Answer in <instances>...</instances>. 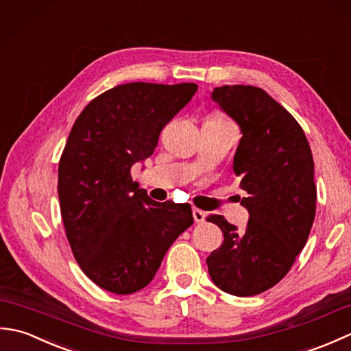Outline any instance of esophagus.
<instances>
[{
    "label": "esophagus",
    "mask_w": 351,
    "mask_h": 351,
    "mask_svg": "<svg viewBox=\"0 0 351 351\" xmlns=\"http://www.w3.org/2000/svg\"><path fill=\"white\" fill-rule=\"evenodd\" d=\"M193 217H195V221L197 223V225H200V223L205 221L206 214H205V211L197 210V208H195V210H193Z\"/></svg>",
    "instance_id": "34e87169"
}]
</instances>
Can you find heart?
<instances>
[{
	"label": "heart",
	"mask_w": 351,
	"mask_h": 351,
	"mask_svg": "<svg viewBox=\"0 0 351 351\" xmlns=\"http://www.w3.org/2000/svg\"><path fill=\"white\" fill-rule=\"evenodd\" d=\"M217 121H219V119H217Z\"/></svg>",
	"instance_id": "obj_1"
}]
</instances>
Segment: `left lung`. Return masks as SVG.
I'll list each match as a JSON object with an SVG mask.
<instances>
[{
	"mask_svg": "<svg viewBox=\"0 0 351 351\" xmlns=\"http://www.w3.org/2000/svg\"><path fill=\"white\" fill-rule=\"evenodd\" d=\"M213 99L243 132L234 170L247 193L241 205L249 223L238 232L223 215L206 217L225 237L206 258L208 271L228 294L256 295L285 278L308 241L317 208L314 158L299 122L263 88L221 86Z\"/></svg>",
	"mask_w": 351,
	"mask_h": 351,
	"instance_id": "8db88e82",
	"label": "left lung"
}]
</instances>
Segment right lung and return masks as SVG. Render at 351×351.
<instances>
[{
	"label": "right lung",
	"instance_id": "add662e5",
	"mask_svg": "<svg viewBox=\"0 0 351 351\" xmlns=\"http://www.w3.org/2000/svg\"><path fill=\"white\" fill-rule=\"evenodd\" d=\"M196 90L195 83L116 86L88 102L69 132L57 187L64 232L81 270L110 293L145 288L193 225L189 204L155 202L131 167L154 154Z\"/></svg>",
	"mask_w": 351,
	"mask_h": 351
}]
</instances>
